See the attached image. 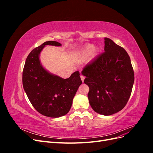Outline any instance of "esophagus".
I'll use <instances>...</instances> for the list:
<instances>
[{
    "label": "esophagus",
    "instance_id": "esophagus-1",
    "mask_svg": "<svg viewBox=\"0 0 153 153\" xmlns=\"http://www.w3.org/2000/svg\"><path fill=\"white\" fill-rule=\"evenodd\" d=\"M80 78H81V80H82V82H84V79H85V77H84V76H83V75H80Z\"/></svg>",
    "mask_w": 153,
    "mask_h": 153
}]
</instances>
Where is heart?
<instances>
[{"instance_id":"1","label":"heart","mask_w":153,"mask_h":153,"mask_svg":"<svg viewBox=\"0 0 153 153\" xmlns=\"http://www.w3.org/2000/svg\"><path fill=\"white\" fill-rule=\"evenodd\" d=\"M94 46L93 45L89 44L87 45L85 47L83 48L81 52L79 53V57L81 59H85L90 55L94 52Z\"/></svg>"}]
</instances>
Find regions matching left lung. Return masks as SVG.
Returning a JSON list of instances; mask_svg holds the SVG:
<instances>
[{
	"label": "left lung",
	"mask_w": 153,
	"mask_h": 153,
	"mask_svg": "<svg viewBox=\"0 0 153 153\" xmlns=\"http://www.w3.org/2000/svg\"><path fill=\"white\" fill-rule=\"evenodd\" d=\"M105 52L84 67L82 74L89 87L88 99L92 108L103 115L121 111L130 97L134 71L126 51L105 38Z\"/></svg>",
	"instance_id": "obj_1"
}]
</instances>
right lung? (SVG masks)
Masks as SVG:
<instances>
[{
	"mask_svg": "<svg viewBox=\"0 0 153 153\" xmlns=\"http://www.w3.org/2000/svg\"><path fill=\"white\" fill-rule=\"evenodd\" d=\"M46 45L60 47L62 45L54 41H46L31 51L23 70V87L30 102L39 113L57 118L68 113L82 82L79 71L64 79L46 70L39 60V54Z\"/></svg>",
	"mask_w": 153,
	"mask_h": 153,
	"instance_id": "1",
	"label": "right lung"
}]
</instances>
